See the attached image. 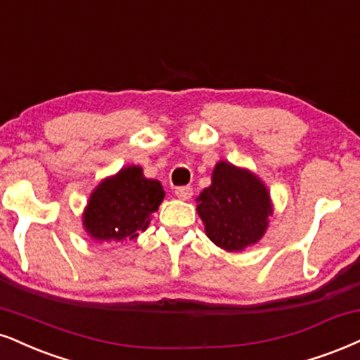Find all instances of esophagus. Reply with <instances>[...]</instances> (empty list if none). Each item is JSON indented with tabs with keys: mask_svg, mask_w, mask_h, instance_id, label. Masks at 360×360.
Masks as SVG:
<instances>
[{
	"mask_svg": "<svg viewBox=\"0 0 360 360\" xmlns=\"http://www.w3.org/2000/svg\"><path fill=\"white\" fill-rule=\"evenodd\" d=\"M176 196L181 199V201H188L193 196V188L191 186H183V188H176Z\"/></svg>",
	"mask_w": 360,
	"mask_h": 360,
	"instance_id": "1",
	"label": "esophagus"
}]
</instances>
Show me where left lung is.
Returning a JSON list of instances; mask_svg holds the SVG:
<instances>
[{
  "label": "left lung",
  "instance_id": "obj_1",
  "mask_svg": "<svg viewBox=\"0 0 360 360\" xmlns=\"http://www.w3.org/2000/svg\"><path fill=\"white\" fill-rule=\"evenodd\" d=\"M207 238L226 251H243L265 236L274 202L266 184L246 167L216 162L211 184L196 198Z\"/></svg>",
  "mask_w": 360,
  "mask_h": 360
}]
</instances>
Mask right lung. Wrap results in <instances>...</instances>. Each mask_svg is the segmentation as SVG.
I'll list each match as a JSON object with an SVG mask.
<instances>
[{
	"instance_id": "1",
	"label": "right lung",
	"mask_w": 360,
	"mask_h": 360,
	"mask_svg": "<svg viewBox=\"0 0 360 360\" xmlns=\"http://www.w3.org/2000/svg\"><path fill=\"white\" fill-rule=\"evenodd\" d=\"M164 193L158 179H147L141 166H125L95 186L82 213L86 235L97 243H122L146 231Z\"/></svg>"
}]
</instances>
